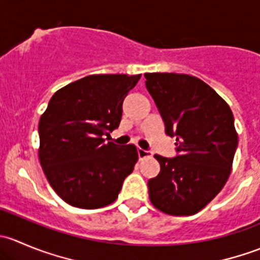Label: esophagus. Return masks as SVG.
Returning a JSON list of instances; mask_svg holds the SVG:
<instances>
[{
	"instance_id": "34e87169",
	"label": "esophagus",
	"mask_w": 260,
	"mask_h": 260,
	"mask_svg": "<svg viewBox=\"0 0 260 260\" xmlns=\"http://www.w3.org/2000/svg\"><path fill=\"white\" fill-rule=\"evenodd\" d=\"M138 152V156H140V158H146V157H151L152 156V152L148 151V149H143V148H138L137 149Z\"/></svg>"
}]
</instances>
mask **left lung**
<instances>
[{"instance_id":"1","label":"left lung","mask_w":260,"mask_h":260,"mask_svg":"<svg viewBox=\"0 0 260 260\" xmlns=\"http://www.w3.org/2000/svg\"><path fill=\"white\" fill-rule=\"evenodd\" d=\"M145 78L165 132L176 138V156H154L161 170L148 180L149 200L165 214H196L220 192L232 171L238 147L234 115L199 78L176 73Z\"/></svg>"}]
</instances>
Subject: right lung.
Instances as JSON below:
<instances>
[{
	"mask_svg": "<svg viewBox=\"0 0 260 260\" xmlns=\"http://www.w3.org/2000/svg\"><path fill=\"white\" fill-rule=\"evenodd\" d=\"M140 79L141 74L89 75L50 99L39 122V157L51 187L69 205H109L132 174L136 146L106 142L104 136L119 127L123 101Z\"/></svg>",
	"mask_w": 260,
	"mask_h": 260,
	"instance_id": "right-lung-1",
	"label": "right lung"
}]
</instances>
